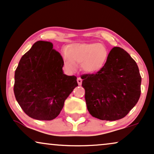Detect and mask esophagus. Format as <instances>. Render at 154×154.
Wrapping results in <instances>:
<instances>
[{
	"mask_svg": "<svg viewBox=\"0 0 154 154\" xmlns=\"http://www.w3.org/2000/svg\"><path fill=\"white\" fill-rule=\"evenodd\" d=\"M77 82H78V84L80 86V85H81V84H82V79H81L80 77H79L77 79Z\"/></svg>",
	"mask_w": 154,
	"mask_h": 154,
	"instance_id": "esophagus-1",
	"label": "esophagus"
}]
</instances>
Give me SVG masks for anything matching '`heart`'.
Listing matches in <instances>:
<instances>
[{"instance_id": "b5f03b06", "label": "heart", "mask_w": 154, "mask_h": 154, "mask_svg": "<svg viewBox=\"0 0 154 154\" xmlns=\"http://www.w3.org/2000/svg\"><path fill=\"white\" fill-rule=\"evenodd\" d=\"M64 61L69 69L74 70L75 64L81 65L87 73H96L105 65L108 51L99 43H75L64 52Z\"/></svg>"}]
</instances>
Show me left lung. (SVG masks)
Listing matches in <instances>:
<instances>
[{"label": "left lung", "mask_w": 154, "mask_h": 154, "mask_svg": "<svg viewBox=\"0 0 154 154\" xmlns=\"http://www.w3.org/2000/svg\"><path fill=\"white\" fill-rule=\"evenodd\" d=\"M81 78L88 111L99 120L123 118L140 98L141 76L138 65L118 47L112 49L102 69Z\"/></svg>", "instance_id": "left-lung-1"}]
</instances>
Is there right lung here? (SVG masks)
Masks as SVG:
<instances>
[{"label":"right lung","instance_id":"right-lung-1","mask_svg":"<svg viewBox=\"0 0 154 154\" xmlns=\"http://www.w3.org/2000/svg\"><path fill=\"white\" fill-rule=\"evenodd\" d=\"M64 61L50 42L37 41L21 57L15 71L16 99L29 117L52 120L78 86L75 75L63 72Z\"/></svg>","mask_w":154,"mask_h":154}]
</instances>
